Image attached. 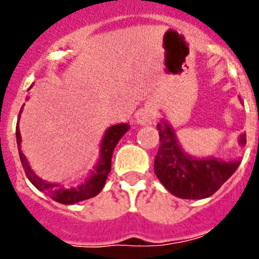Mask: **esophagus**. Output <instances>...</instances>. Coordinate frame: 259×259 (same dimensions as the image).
Listing matches in <instances>:
<instances>
[{"mask_svg":"<svg viewBox=\"0 0 259 259\" xmlns=\"http://www.w3.org/2000/svg\"><path fill=\"white\" fill-rule=\"evenodd\" d=\"M151 117H152L151 113L146 112L143 116H142V120H143V122H148V121H151Z\"/></svg>","mask_w":259,"mask_h":259,"instance_id":"esophagus-1","label":"esophagus"}]
</instances>
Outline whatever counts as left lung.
I'll use <instances>...</instances> for the list:
<instances>
[{
	"label": "left lung",
	"instance_id": "1",
	"mask_svg": "<svg viewBox=\"0 0 259 259\" xmlns=\"http://www.w3.org/2000/svg\"><path fill=\"white\" fill-rule=\"evenodd\" d=\"M159 147L154 158V174L163 187L183 199H203L217 192L240 165V159H197L188 156L179 146L167 122L157 124ZM246 135L241 134L239 144L245 146Z\"/></svg>",
	"mask_w": 259,
	"mask_h": 259
}]
</instances>
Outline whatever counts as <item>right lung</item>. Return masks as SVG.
I'll return each instance as SVG.
<instances>
[{"label":"right lung","instance_id":"1","mask_svg":"<svg viewBox=\"0 0 259 259\" xmlns=\"http://www.w3.org/2000/svg\"><path fill=\"white\" fill-rule=\"evenodd\" d=\"M21 110H23V107H21ZM19 117H20V115H19ZM127 130H129V126L126 124H118L113 125V126H111L106 132L102 144H101V157L96 170L92 172L91 178L87 180L85 184L79 185L78 188H71V189H66V188H64L60 184H51V183H47V181L39 179L33 172V170L29 166L28 161H26L25 156H24L20 149L21 137L20 132H19V122L18 126H16V142H18L19 156H20L21 165H23L24 171H25L26 178L29 179L31 184L34 185L38 190L45 193L46 195L52 198L53 200H56V202L62 203V204H74V203H78L81 202V200L96 197L102 190V188L106 184V179H107L108 174L111 171V158H112L113 149H115L116 144L118 143V141L121 139V137Z\"/></svg>","mask_w":259,"mask_h":259}]
</instances>
